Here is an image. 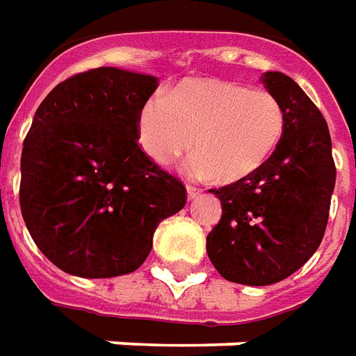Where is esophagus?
Wrapping results in <instances>:
<instances>
[{"instance_id":"obj_1","label":"esophagus","mask_w":356,"mask_h":356,"mask_svg":"<svg viewBox=\"0 0 356 356\" xmlns=\"http://www.w3.org/2000/svg\"><path fill=\"white\" fill-rule=\"evenodd\" d=\"M186 192H188V197L190 200H195V197H200L202 195V188H195V186H186Z\"/></svg>"}]
</instances>
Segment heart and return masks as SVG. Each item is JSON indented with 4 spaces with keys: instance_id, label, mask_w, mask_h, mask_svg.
Listing matches in <instances>:
<instances>
[{
    "instance_id": "heart-1",
    "label": "heart",
    "mask_w": 356,
    "mask_h": 356,
    "mask_svg": "<svg viewBox=\"0 0 356 356\" xmlns=\"http://www.w3.org/2000/svg\"><path fill=\"white\" fill-rule=\"evenodd\" d=\"M286 129L282 102L268 90L225 80H188L149 97L137 115V139L166 166L194 149L188 170L237 182L273 156Z\"/></svg>"
}]
</instances>
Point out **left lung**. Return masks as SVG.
Segmentation results:
<instances>
[{"mask_svg": "<svg viewBox=\"0 0 356 356\" xmlns=\"http://www.w3.org/2000/svg\"><path fill=\"white\" fill-rule=\"evenodd\" d=\"M262 83L282 102L286 129L273 156L237 182L211 190L223 216L207 235V257L229 282L276 284L302 268L323 239L335 162L321 111L282 72Z\"/></svg>", "mask_w": 356, "mask_h": 356, "instance_id": "8db88e82", "label": "left lung"}]
</instances>
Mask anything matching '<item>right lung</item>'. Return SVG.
Here are the masks:
<instances>
[{"mask_svg": "<svg viewBox=\"0 0 356 356\" xmlns=\"http://www.w3.org/2000/svg\"><path fill=\"white\" fill-rule=\"evenodd\" d=\"M149 74L94 68L50 92L21 154L19 204L31 237L60 270L82 278L135 273L186 188L140 150L137 115L156 90Z\"/></svg>", "mask_w": 356, "mask_h": 356, "instance_id": "add662e5", "label": "right lung"}]
</instances>
